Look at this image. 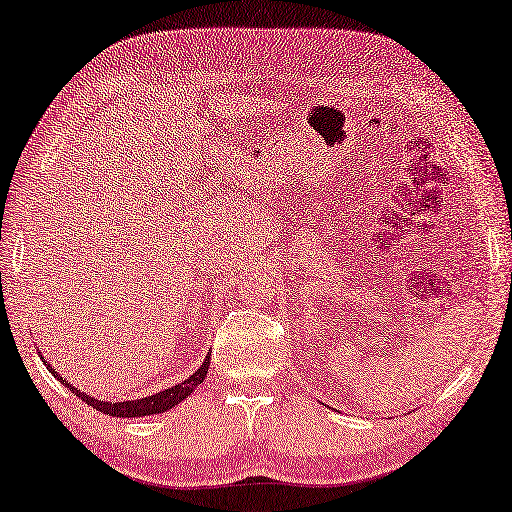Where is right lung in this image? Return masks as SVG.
I'll return each mask as SVG.
<instances>
[{"mask_svg":"<svg viewBox=\"0 0 512 512\" xmlns=\"http://www.w3.org/2000/svg\"><path fill=\"white\" fill-rule=\"evenodd\" d=\"M43 363H45V358H43ZM47 365V369L54 373V376L67 386L69 391H73L76 393L82 402H86V404H91L93 408H97L99 413H104V415H110V417H145V415H156V413H165V410H169V408H173L176 404H180L184 397H189L199 384L204 382V378H206V373H208V367H210V354L206 356V360L202 363V367H199L191 378H186L184 382H180V384H176V386H171V389H165V391H160V393H156V395H149V397H143V400H132V402H102V400H95V397H89L86 393H80L78 389H73V386L67 382V380H62L58 373L49 367V363H45Z\"/></svg>","mask_w":512,"mask_h":512,"instance_id":"add662e5","label":"right lung"}]
</instances>
